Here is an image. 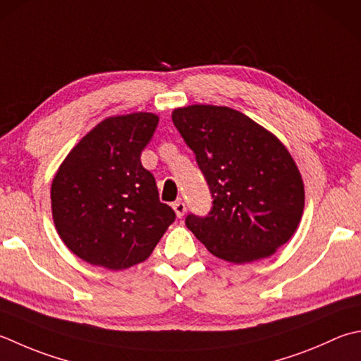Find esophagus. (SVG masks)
<instances>
[{
	"mask_svg": "<svg viewBox=\"0 0 361 361\" xmlns=\"http://www.w3.org/2000/svg\"><path fill=\"white\" fill-rule=\"evenodd\" d=\"M172 208L175 209L176 217H183V216H185V213H186V204H185V202H181V200L175 202L172 204Z\"/></svg>",
	"mask_w": 361,
	"mask_h": 361,
	"instance_id": "34e87169",
	"label": "esophagus"
}]
</instances>
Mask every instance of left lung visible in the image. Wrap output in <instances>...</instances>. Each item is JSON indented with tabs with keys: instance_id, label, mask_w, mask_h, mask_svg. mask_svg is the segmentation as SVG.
Masks as SVG:
<instances>
[{
	"instance_id": "8db88e82",
	"label": "left lung",
	"mask_w": 361,
	"mask_h": 361,
	"mask_svg": "<svg viewBox=\"0 0 361 361\" xmlns=\"http://www.w3.org/2000/svg\"><path fill=\"white\" fill-rule=\"evenodd\" d=\"M172 120L213 199L207 216H186V227L230 263L271 257L294 235L305 200L299 169L285 145L225 106H188L175 109Z\"/></svg>"
}]
</instances>
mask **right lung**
Masks as SVG:
<instances>
[{
	"label": "right lung",
	"mask_w": 361,
	"mask_h": 361,
	"mask_svg": "<svg viewBox=\"0 0 361 361\" xmlns=\"http://www.w3.org/2000/svg\"><path fill=\"white\" fill-rule=\"evenodd\" d=\"M159 118L150 112L109 117L86 134L51 185L56 230L76 257L118 271L150 257L175 211L161 203L140 162Z\"/></svg>",
	"instance_id": "obj_1"
}]
</instances>
